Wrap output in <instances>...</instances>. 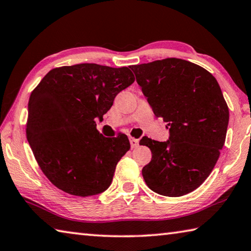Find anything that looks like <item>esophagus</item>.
<instances>
[{"mask_svg": "<svg viewBox=\"0 0 251 251\" xmlns=\"http://www.w3.org/2000/svg\"><path fill=\"white\" fill-rule=\"evenodd\" d=\"M129 143H130L131 148H137L139 146V140L133 137H129Z\"/></svg>", "mask_w": 251, "mask_h": 251, "instance_id": "esophagus-1", "label": "esophagus"}]
</instances>
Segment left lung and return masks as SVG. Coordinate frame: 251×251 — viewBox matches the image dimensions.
<instances>
[{"instance_id": "obj_1", "label": "left lung", "mask_w": 251, "mask_h": 251, "mask_svg": "<svg viewBox=\"0 0 251 251\" xmlns=\"http://www.w3.org/2000/svg\"><path fill=\"white\" fill-rule=\"evenodd\" d=\"M153 114L169 126V139L143 137L151 161L143 176L153 192L182 197L211 175L225 144L228 106L216 79L194 63L168 58L129 67Z\"/></svg>"}]
</instances>
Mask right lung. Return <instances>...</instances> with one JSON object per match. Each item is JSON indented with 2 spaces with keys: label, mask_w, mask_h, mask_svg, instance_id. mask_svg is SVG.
<instances>
[{
  "label": "right lung",
  "mask_w": 251,
  "mask_h": 251,
  "mask_svg": "<svg viewBox=\"0 0 251 251\" xmlns=\"http://www.w3.org/2000/svg\"><path fill=\"white\" fill-rule=\"evenodd\" d=\"M134 81L127 67L80 63L50 70L31 92L27 140L40 169L58 189L92 197L111 185L129 140L123 134L104 137L94 120H103L116 95Z\"/></svg>",
  "instance_id": "1"
}]
</instances>
